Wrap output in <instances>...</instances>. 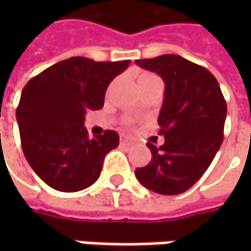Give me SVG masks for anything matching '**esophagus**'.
I'll list each match as a JSON object with an SVG mask.
<instances>
[{
    "label": "esophagus",
    "instance_id": "1",
    "mask_svg": "<svg viewBox=\"0 0 251 251\" xmlns=\"http://www.w3.org/2000/svg\"><path fill=\"white\" fill-rule=\"evenodd\" d=\"M120 141L121 142H134V137H131L128 134H121L120 135Z\"/></svg>",
    "mask_w": 251,
    "mask_h": 251
}]
</instances>
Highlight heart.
Wrapping results in <instances>:
<instances>
[{
	"label": "heart",
	"instance_id": "b5f03b06",
	"mask_svg": "<svg viewBox=\"0 0 251 251\" xmlns=\"http://www.w3.org/2000/svg\"><path fill=\"white\" fill-rule=\"evenodd\" d=\"M150 78H155V75H152V74H142L140 76V82L141 81H145V79H150Z\"/></svg>",
	"mask_w": 251,
	"mask_h": 251
}]
</instances>
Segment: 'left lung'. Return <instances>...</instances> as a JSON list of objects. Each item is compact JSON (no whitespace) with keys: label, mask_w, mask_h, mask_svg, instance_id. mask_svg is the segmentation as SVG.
<instances>
[{"label":"left lung","mask_w":251,"mask_h":251,"mask_svg":"<svg viewBox=\"0 0 251 251\" xmlns=\"http://www.w3.org/2000/svg\"><path fill=\"white\" fill-rule=\"evenodd\" d=\"M135 64L160 75L165 82L158 117L165 142L159 148L147 144L152 159L135 169V176L158 194H181L197 183L217 155L224 141L226 101L207 68L177 54L135 60Z\"/></svg>","instance_id":"1"}]
</instances>
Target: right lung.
<instances>
[{
  "label": "right lung",
  "mask_w": 251,
  "mask_h": 251,
  "mask_svg": "<svg viewBox=\"0 0 251 251\" xmlns=\"http://www.w3.org/2000/svg\"><path fill=\"white\" fill-rule=\"evenodd\" d=\"M130 65L71 57L36 75L22 91L16 109L25 158L46 184L75 193L100 176L104 156L119 145L106 130L89 138L83 127L88 110H99L109 83Z\"/></svg>",
  "instance_id": "add662e5"
}]
</instances>
